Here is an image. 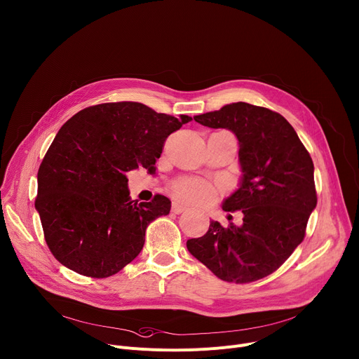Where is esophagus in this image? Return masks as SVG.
I'll use <instances>...</instances> for the list:
<instances>
[{"mask_svg": "<svg viewBox=\"0 0 359 359\" xmlns=\"http://www.w3.org/2000/svg\"><path fill=\"white\" fill-rule=\"evenodd\" d=\"M184 210H186V206H183L182 203H179V202H173V203H172V212H173V213L179 215V213H182V212H184Z\"/></svg>", "mask_w": 359, "mask_h": 359, "instance_id": "esophagus-1", "label": "esophagus"}]
</instances>
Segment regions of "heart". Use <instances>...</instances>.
<instances>
[{"label": "heart", "instance_id": "obj_1", "mask_svg": "<svg viewBox=\"0 0 359 359\" xmlns=\"http://www.w3.org/2000/svg\"><path fill=\"white\" fill-rule=\"evenodd\" d=\"M173 191L177 198L190 203H208L216 196L215 187L208 182L198 179H184L173 184Z\"/></svg>", "mask_w": 359, "mask_h": 359}]
</instances>
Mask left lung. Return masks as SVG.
I'll use <instances>...</instances> for the list:
<instances>
[{"label":"left lung","mask_w":359,"mask_h":359,"mask_svg":"<svg viewBox=\"0 0 359 359\" xmlns=\"http://www.w3.org/2000/svg\"><path fill=\"white\" fill-rule=\"evenodd\" d=\"M193 118L231 130L239 142L242 176L222 209L242 210L243 223L212 220L206 235L187 241V250L222 280L262 279L305 238L316 208L312 158L287 120L269 109L239 102Z\"/></svg>","instance_id":"8db88e82"}]
</instances>
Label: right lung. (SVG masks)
I'll return each instance as SVG.
<instances>
[{"label": "right lung", "mask_w": 359, "mask_h": 359, "mask_svg": "<svg viewBox=\"0 0 359 359\" xmlns=\"http://www.w3.org/2000/svg\"><path fill=\"white\" fill-rule=\"evenodd\" d=\"M191 117L135 103L87 107L62 124L39 169L36 209L46 242L61 265L91 278L121 271L140 253L146 227L172 202L130 198L126 173L154 172L168 136Z\"/></svg>", "instance_id": "add662e5"}]
</instances>
